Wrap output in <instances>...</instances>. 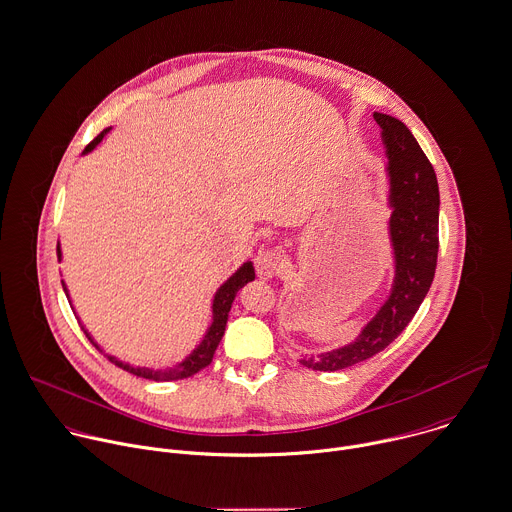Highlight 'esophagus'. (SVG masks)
<instances>
[{
    "mask_svg": "<svg viewBox=\"0 0 512 512\" xmlns=\"http://www.w3.org/2000/svg\"><path fill=\"white\" fill-rule=\"evenodd\" d=\"M254 266L260 280H270L278 274L282 260H280V254L274 250H260L254 258Z\"/></svg>",
    "mask_w": 512,
    "mask_h": 512,
    "instance_id": "34e87169",
    "label": "esophagus"
}]
</instances>
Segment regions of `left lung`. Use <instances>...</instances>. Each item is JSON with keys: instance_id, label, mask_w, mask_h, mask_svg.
<instances>
[{"instance_id": "obj_1", "label": "left lung", "mask_w": 512, "mask_h": 512, "mask_svg": "<svg viewBox=\"0 0 512 512\" xmlns=\"http://www.w3.org/2000/svg\"><path fill=\"white\" fill-rule=\"evenodd\" d=\"M381 129L389 176V240L393 284L359 336L341 347L300 359L316 371H338L373 357L395 340L425 300L439 252V184L411 131L395 117L373 113Z\"/></svg>"}]
</instances>
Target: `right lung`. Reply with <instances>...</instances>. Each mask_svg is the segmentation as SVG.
Instances as JSON below:
<instances>
[{"label": "right lung", "mask_w": 512, "mask_h": 512, "mask_svg": "<svg viewBox=\"0 0 512 512\" xmlns=\"http://www.w3.org/2000/svg\"><path fill=\"white\" fill-rule=\"evenodd\" d=\"M109 131H111V127L105 129L93 143H89L87 149L83 151V155L91 153V151L103 141V137H105ZM57 256H59V260H61V248H59V244H57ZM254 278H256V274H254L252 262H244V264L216 290V294H214V298H212V306H210V308H212V322H210V326H208L204 338L200 340V343H198L182 361H178L174 367H167V369H151V367L131 365V363H127V361H123V359H119V357H115V355L105 353V351L99 347V343L93 340V336L85 330V326H81V328H83V332H85V336L89 338V341H91L101 353H105V355L109 357V361H113L115 365L123 367L125 371H129V373H133V375H137V377H145V379H153V381H176V379H184V377H190V375L198 373L200 369H204V367L212 361L214 351H216L218 343H220L222 336H224L226 322H228V312H230V308H232V302H234L238 290L244 288V286H246L248 282H252ZM61 286H63V292H65V296H67V300H69V304H71V296H69L67 284H65L63 280H61ZM71 308H73V304H71Z\"/></svg>", "instance_id": "obj_1"}]
</instances>
